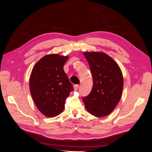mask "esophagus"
I'll return each mask as SVG.
<instances>
[{
	"instance_id": "obj_1",
	"label": "esophagus",
	"mask_w": 152,
	"mask_h": 152,
	"mask_svg": "<svg viewBox=\"0 0 152 152\" xmlns=\"http://www.w3.org/2000/svg\"><path fill=\"white\" fill-rule=\"evenodd\" d=\"M79 85L77 84V85H75L74 86H73V88H74V90L75 91H77L78 89H79Z\"/></svg>"
}]
</instances>
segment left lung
<instances>
[{"instance_id": "8db88e82", "label": "left lung", "mask_w": 152, "mask_h": 152, "mask_svg": "<svg viewBox=\"0 0 152 152\" xmlns=\"http://www.w3.org/2000/svg\"><path fill=\"white\" fill-rule=\"evenodd\" d=\"M93 77L91 93L82 100L86 110L97 117L111 113L121 99L124 79L114 59L103 52H84Z\"/></svg>"}]
</instances>
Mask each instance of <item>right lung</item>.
I'll return each instance as SVG.
<instances>
[{
	"label": "right lung",
	"instance_id": "obj_1",
	"mask_svg": "<svg viewBox=\"0 0 152 152\" xmlns=\"http://www.w3.org/2000/svg\"><path fill=\"white\" fill-rule=\"evenodd\" d=\"M68 56L58 54L45 55L34 66L30 77V91L39 111L47 117L61 113L66 98L73 87L63 66Z\"/></svg>",
	"mask_w": 152,
	"mask_h": 152
}]
</instances>
